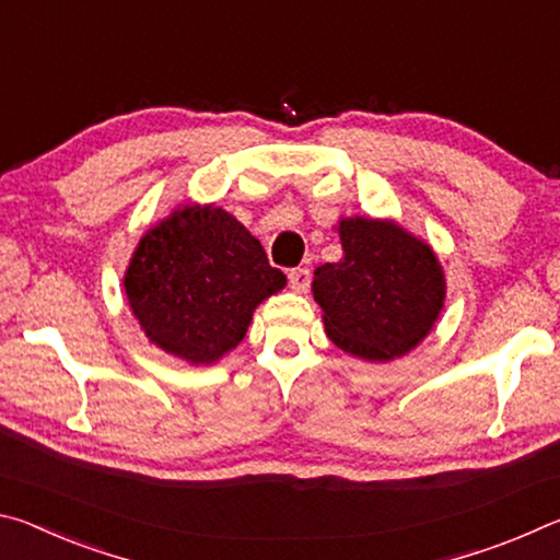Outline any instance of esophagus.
<instances>
[{"instance_id": "34e87169", "label": "esophagus", "mask_w": 560, "mask_h": 560, "mask_svg": "<svg viewBox=\"0 0 560 560\" xmlns=\"http://www.w3.org/2000/svg\"><path fill=\"white\" fill-rule=\"evenodd\" d=\"M289 283L293 291L299 293H306L308 287H311V269L308 267H296L289 271Z\"/></svg>"}]
</instances>
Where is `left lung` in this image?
I'll use <instances>...</instances> for the list:
<instances>
[{"label": "left lung", "mask_w": 560, "mask_h": 560, "mask_svg": "<svg viewBox=\"0 0 560 560\" xmlns=\"http://www.w3.org/2000/svg\"><path fill=\"white\" fill-rule=\"evenodd\" d=\"M343 259L316 269L326 334L365 360L400 358L430 334L444 301L440 261L393 222L343 220Z\"/></svg>", "instance_id": "obj_1"}]
</instances>
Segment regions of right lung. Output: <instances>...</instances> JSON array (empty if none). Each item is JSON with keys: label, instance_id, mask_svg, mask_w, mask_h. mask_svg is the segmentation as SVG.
<instances>
[{"label": "right lung", "instance_id": "1", "mask_svg": "<svg viewBox=\"0 0 560 560\" xmlns=\"http://www.w3.org/2000/svg\"><path fill=\"white\" fill-rule=\"evenodd\" d=\"M122 283L153 343L212 363L240 343L254 308L287 277L232 214L185 207L140 240Z\"/></svg>", "mask_w": 560, "mask_h": 560}]
</instances>
